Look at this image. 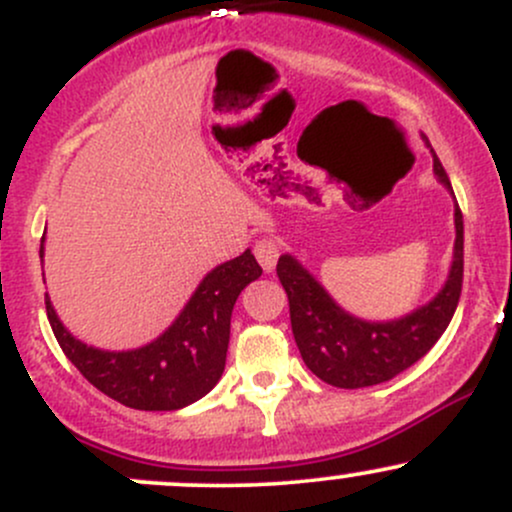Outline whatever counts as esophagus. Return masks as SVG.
Returning <instances> with one entry per match:
<instances>
[{
	"instance_id": "34e87169",
	"label": "esophagus",
	"mask_w": 512,
	"mask_h": 512,
	"mask_svg": "<svg viewBox=\"0 0 512 512\" xmlns=\"http://www.w3.org/2000/svg\"><path fill=\"white\" fill-rule=\"evenodd\" d=\"M255 257L257 262L262 264L264 272H272L276 267V260H279V243L272 238H264V240H257L255 243Z\"/></svg>"
}]
</instances>
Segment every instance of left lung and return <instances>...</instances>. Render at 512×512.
<instances>
[{"label":"left lung","instance_id":"left-lung-1","mask_svg":"<svg viewBox=\"0 0 512 512\" xmlns=\"http://www.w3.org/2000/svg\"><path fill=\"white\" fill-rule=\"evenodd\" d=\"M436 178L452 192L443 163L433 154ZM281 286L289 296L291 330L308 366L327 385L358 390L380 385L424 358L440 334L448 330L462 293L464 226L455 204V252L448 281L431 303L392 322H366L344 313L330 293L291 255L276 264Z\"/></svg>","mask_w":512,"mask_h":512}]
</instances>
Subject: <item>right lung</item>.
I'll list each match as a JSON object with an SVG mask.
<instances>
[{
    "mask_svg": "<svg viewBox=\"0 0 512 512\" xmlns=\"http://www.w3.org/2000/svg\"><path fill=\"white\" fill-rule=\"evenodd\" d=\"M43 257V245H40ZM262 267L245 250L204 276L178 320L161 337L134 351H101L72 337L45 298L52 332L64 356L93 387L129 409L175 411L202 399L226 366L231 313L240 291Z\"/></svg>",
    "mask_w": 512,
    "mask_h": 512,
    "instance_id": "1",
    "label": "right lung"
}]
</instances>
